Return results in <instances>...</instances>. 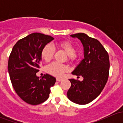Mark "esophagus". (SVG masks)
<instances>
[{"label":"esophagus","mask_w":123,"mask_h":123,"mask_svg":"<svg viewBox=\"0 0 123 123\" xmlns=\"http://www.w3.org/2000/svg\"><path fill=\"white\" fill-rule=\"evenodd\" d=\"M62 80V79H60V78H56V81H61Z\"/></svg>","instance_id":"34e87169"}]
</instances>
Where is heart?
Here are the masks:
<instances>
[{"label":"heart","instance_id":"heart-1","mask_svg":"<svg viewBox=\"0 0 123 123\" xmlns=\"http://www.w3.org/2000/svg\"><path fill=\"white\" fill-rule=\"evenodd\" d=\"M56 47L60 50H63L67 54L69 61H74L77 57L75 53L76 48L75 46L68 40H63L56 43ZM55 49L50 44H47L43 48L41 53V56L43 59L46 62L50 61L52 59L55 54ZM48 73L54 76L60 77L63 75L64 73L68 70V67L63 64L53 62L48 65L46 67Z\"/></svg>","mask_w":123,"mask_h":123}]
</instances>
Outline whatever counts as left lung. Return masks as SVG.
Listing matches in <instances>:
<instances>
[{
	"instance_id": "left-lung-1",
	"label": "left lung",
	"mask_w": 123,
	"mask_h": 123,
	"mask_svg": "<svg viewBox=\"0 0 123 123\" xmlns=\"http://www.w3.org/2000/svg\"><path fill=\"white\" fill-rule=\"evenodd\" d=\"M80 40L84 47V58L75 69L73 75L82 76L83 80L69 79L71 87L67 97L71 101L85 105L96 99L106 85L110 71V59L106 50L96 38L85 33L71 35Z\"/></svg>"
}]
</instances>
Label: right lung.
Returning a JSON list of instances; mask_svg holds the SVG:
<instances>
[{
	"mask_svg": "<svg viewBox=\"0 0 123 123\" xmlns=\"http://www.w3.org/2000/svg\"><path fill=\"white\" fill-rule=\"evenodd\" d=\"M54 39L50 36L32 33L16 43L9 57L8 69L12 86L19 98L30 105H38L48 99L50 87L56 82L49 74L40 79L36 75L42 49Z\"/></svg>",
	"mask_w": 123,
	"mask_h": 123,
	"instance_id": "obj_1",
	"label": "right lung"
}]
</instances>
